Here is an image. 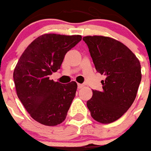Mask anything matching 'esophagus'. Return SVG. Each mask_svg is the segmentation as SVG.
<instances>
[{"instance_id": "1", "label": "esophagus", "mask_w": 151, "mask_h": 151, "mask_svg": "<svg viewBox=\"0 0 151 151\" xmlns=\"http://www.w3.org/2000/svg\"><path fill=\"white\" fill-rule=\"evenodd\" d=\"M83 86H84V85H83V84H80V83H78V89L82 88Z\"/></svg>"}]
</instances>
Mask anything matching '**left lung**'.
<instances>
[{
	"label": "left lung",
	"instance_id": "left-lung-1",
	"mask_svg": "<svg viewBox=\"0 0 151 151\" xmlns=\"http://www.w3.org/2000/svg\"><path fill=\"white\" fill-rule=\"evenodd\" d=\"M83 40L97 72L106 78L101 91L93 90L87 108L98 122L111 123L133 104L142 80L141 65L129 48L114 39L95 35Z\"/></svg>",
	"mask_w": 151,
	"mask_h": 151
}]
</instances>
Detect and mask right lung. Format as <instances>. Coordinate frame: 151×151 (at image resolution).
I'll return each mask as SVG.
<instances>
[{"mask_svg": "<svg viewBox=\"0 0 151 151\" xmlns=\"http://www.w3.org/2000/svg\"><path fill=\"white\" fill-rule=\"evenodd\" d=\"M81 35L45 34L22 54L14 71L16 91L26 110L39 123L55 126L65 120L78 86L61 84L49 76L60 69L65 56Z\"/></svg>", "mask_w": 151, "mask_h": 151, "instance_id": "right-lung-1", "label": "right lung"}]
</instances>
